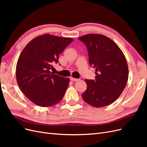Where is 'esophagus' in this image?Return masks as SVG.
<instances>
[{
	"mask_svg": "<svg viewBox=\"0 0 147 147\" xmlns=\"http://www.w3.org/2000/svg\"><path fill=\"white\" fill-rule=\"evenodd\" d=\"M70 80L73 81V82H77V81L79 80V79L75 78H74V77H70Z\"/></svg>",
	"mask_w": 147,
	"mask_h": 147,
	"instance_id": "obj_1",
	"label": "esophagus"
}]
</instances>
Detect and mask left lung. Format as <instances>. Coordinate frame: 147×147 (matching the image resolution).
<instances>
[{
	"label": "left lung",
	"mask_w": 147,
	"mask_h": 147,
	"mask_svg": "<svg viewBox=\"0 0 147 147\" xmlns=\"http://www.w3.org/2000/svg\"><path fill=\"white\" fill-rule=\"evenodd\" d=\"M87 47L89 63L95 68V80H85L84 102L94 107L107 106L121 94L127 82L126 57L117 44L102 34H88L79 37Z\"/></svg>",
	"instance_id": "obj_1"
}]
</instances>
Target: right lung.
Wrapping results in <instances>:
<instances>
[{"label": "right lung", "mask_w": 147, "mask_h": 147, "mask_svg": "<svg viewBox=\"0 0 147 147\" xmlns=\"http://www.w3.org/2000/svg\"><path fill=\"white\" fill-rule=\"evenodd\" d=\"M72 41V38L45 34L32 39L21 53L16 67V81L34 104L48 107L63 99L70 79L53 74L50 69Z\"/></svg>", "instance_id": "1"}]
</instances>
